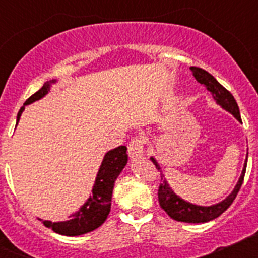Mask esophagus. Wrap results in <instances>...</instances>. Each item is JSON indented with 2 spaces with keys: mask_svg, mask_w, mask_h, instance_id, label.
<instances>
[{
  "mask_svg": "<svg viewBox=\"0 0 258 258\" xmlns=\"http://www.w3.org/2000/svg\"><path fill=\"white\" fill-rule=\"evenodd\" d=\"M143 145H145V141L141 137H134L133 140L129 142L127 146V154L131 157H138L142 156L145 150H143Z\"/></svg>",
  "mask_w": 258,
  "mask_h": 258,
  "instance_id": "1",
  "label": "esophagus"
}]
</instances>
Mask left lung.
Instances as JSON below:
<instances>
[{
    "mask_svg": "<svg viewBox=\"0 0 258 258\" xmlns=\"http://www.w3.org/2000/svg\"><path fill=\"white\" fill-rule=\"evenodd\" d=\"M190 70L192 71L194 77L197 79L198 83H200L202 85L206 86L209 92L212 93L213 99L217 102V104H220L223 109H226L227 112L231 113L238 121L241 122L238 103H236L235 98L232 97L231 93L223 88V86L218 83L217 80L214 79L209 72H207L206 70H203V68L199 67H190ZM151 161L154 163V165L156 166V169L160 170L161 181H163L160 183V186H159V191H157V197H159V204H160V207L168 213V216H169L170 218H173V220L188 223L208 222V221L217 218L218 216H221L223 212L226 211V209L232 204V202H234V199L236 198V195H238L241 184H243V179H244L245 169H247V159H245L244 168L241 170L240 178H239L235 188L232 190V192L230 194L229 197L225 200H222V202L214 204V206L203 207L192 204V203H188L186 202V200L182 199V198H179L178 195L170 188L168 181L164 178V174L163 172H161V168L160 165L157 164V161L155 160L154 157H151Z\"/></svg>",
    "mask_w": 258,
    "mask_h": 258,
    "instance_id": "8db88e82",
    "label": "left lung"
}]
</instances>
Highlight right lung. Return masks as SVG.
I'll use <instances>...</instances> for the list:
<instances>
[{"label":"right lung","instance_id":"obj_1","mask_svg":"<svg viewBox=\"0 0 258 258\" xmlns=\"http://www.w3.org/2000/svg\"><path fill=\"white\" fill-rule=\"evenodd\" d=\"M56 83V80H50L44 86L31 95L19 109L17 116V125L22 116L24 107L33 102L38 101L49 93L50 85ZM127 163L126 147L118 146L116 149L107 152L103 157L99 170H98L97 178H95L94 186H93V195L89 197L84 204L76 213L71 214L70 220L61 221V222H51V221H42L45 226L51 229L52 231L60 235L77 236L83 235L86 232L98 229L102 223L106 221L107 216L111 211V199H112V191L115 186V181L118 174L124 169V166Z\"/></svg>","mask_w":258,"mask_h":258}]
</instances>
